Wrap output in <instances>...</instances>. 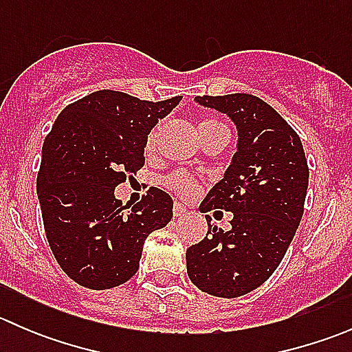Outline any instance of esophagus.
Instances as JSON below:
<instances>
[{
    "mask_svg": "<svg viewBox=\"0 0 352 352\" xmlns=\"http://www.w3.org/2000/svg\"><path fill=\"white\" fill-rule=\"evenodd\" d=\"M173 214H175L177 218H182V216H186L187 214L186 206L180 204V202H175V206H173Z\"/></svg>",
    "mask_w": 352,
    "mask_h": 352,
    "instance_id": "esophagus-1",
    "label": "esophagus"
}]
</instances>
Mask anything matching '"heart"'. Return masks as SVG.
<instances>
[{
	"instance_id": "obj_1",
	"label": "heart",
	"mask_w": 352,
	"mask_h": 352,
	"mask_svg": "<svg viewBox=\"0 0 352 352\" xmlns=\"http://www.w3.org/2000/svg\"><path fill=\"white\" fill-rule=\"evenodd\" d=\"M162 129H163V124H156L153 129L150 131V134H148V138H146V151L155 150L156 141H158V136H160V133H162ZM197 131H199V136H201V140H204L208 134L216 133V131H228V129H226L225 124H221L219 120L206 119L199 124ZM163 184H165L170 190H173V192L179 194V196H182V197H194L199 190V186H197L196 180H192L190 177H187L186 173H182V172H173V173H170V175H166L165 180H163Z\"/></svg>"
}]
</instances>
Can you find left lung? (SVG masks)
Here are the masks:
<instances>
[{
    "label": "left lung",
    "instance_id": "8db88e82",
    "mask_svg": "<svg viewBox=\"0 0 352 352\" xmlns=\"http://www.w3.org/2000/svg\"><path fill=\"white\" fill-rule=\"evenodd\" d=\"M239 129L232 165L201 204L233 212L223 232L208 219L204 240L187 248V274L204 293L236 298L267 281L296 233L308 189V165L296 131L255 95L196 97Z\"/></svg>",
    "mask_w": 352,
    "mask_h": 352
}]
</instances>
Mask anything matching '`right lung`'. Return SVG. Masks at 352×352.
Here are the masks:
<instances>
[{
  "label": "right lung",
  "instance_id": "add662e5",
  "mask_svg": "<svg viewBox=\"0 0 352 352\" xmlns=\"http://www.w3.org/2000/svg\"><path fill=\"white\" fill-rule=\"evenodd\" d=\"M180 98L94 91L67 105L45 138L37 175L45 236L80 286L109 289L129 281L146 236L172 219V197L156 187L129 211L113 190L143 168L148 134Z\"/></svg>",
  "mask_w": 352,
  "mask_h": 352
}]
</instances>
